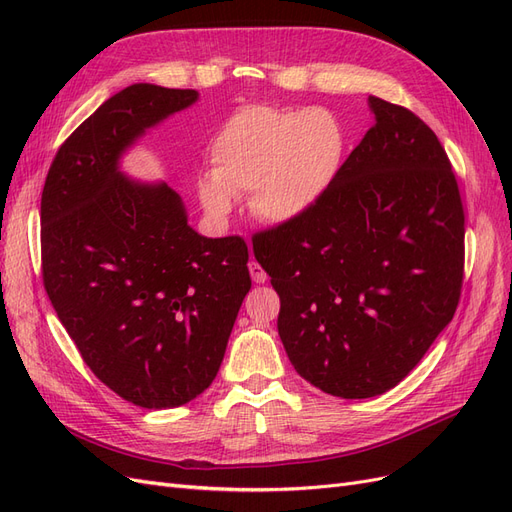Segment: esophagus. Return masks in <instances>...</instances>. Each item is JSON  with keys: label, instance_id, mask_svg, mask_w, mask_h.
<instances>
[{"label": "esophagus", "instance_id": "34e87169", "mask_svg": "<svg viewBox=\"0 0 512 512\" xmlns=\"http://www.w3.org/2000/svg\"><path fill=\"white\" fill-rule=\"evenodd\" d=\"M250 275H252V280L256 282V284H265L267 282V273H265V269H262L256 260H250Z\"/></svg>", "mask_w": 512, "mask_h": 512}]
</instances>
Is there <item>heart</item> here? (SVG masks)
I'll return each instance as SVG.
<instances>
[{
    "mask_svg": "<svg viewBox=\"0 0 512 512\" xmlns=\"http://www.w3.org/2000/svg\"><path fill=\"white\" fill-rule=\"evenodd\" d=\"M211 173L200 175V205L224 220L235 196L250 192L258 220L290 224L331 190L346 158V130L322 106H247L213 136Z\"/></svg>",
    "mask_w": 512,
    "mask_h": 512,
    "instance_id": "obj_1",
    "label": "heart"
}]
</instances>
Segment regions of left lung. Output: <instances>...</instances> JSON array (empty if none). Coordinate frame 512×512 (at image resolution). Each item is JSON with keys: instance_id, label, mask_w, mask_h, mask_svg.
<instances>
[{"instance_id": "left-lung-1", "label": "left lung", "mask_w": 512, "mask_h": 512, "mask_svg": "<svg viewBox=\"0 0 512 512\" xmlns=\"http://www.w3.org/2000/svg\"><path fill=\"white\" fill-rule=\"evenodd\" d=\"M367 102L374 126L331 190L252 239L280 294L290 363L344 399L404 380L453 320L463 280V205L444 147L408 108Z\"/></svg>"}]
</instances>
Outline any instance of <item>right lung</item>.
I'll list each match as a JSON object with an SVG mask.
<instances>
[{
	"instance_id": "add662e5",
	"label": "right lung",
	"mask_w": 512,
	"mask_h": 512,
	"mask_svg": "<svg viewBox=\"0 0 512 512\" xmlns=\"http://www.w3.org/2000/svg\"><path fill=\"white\" fill-rule=\"evenodd\" d=\"M196 100L194 89H121L59 147L42 190V277L57 318L108 389L147 410L209 389L252 288L241 237L198 235L168 183L119 168Z\"/></svg>"
}]
</instances>
